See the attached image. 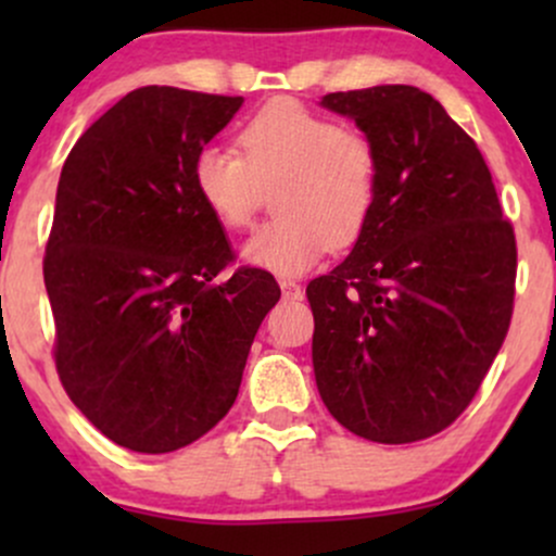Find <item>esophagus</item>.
<instances>
[{
	"instance_id": "esophagus-1",
	"label": "esophagus",
	"mask_w": 556,
	"mask_h": 556,
	"mask_svg": "<svg viewBox=\"0 0 556 556\" xmlns=\"http://www.w3.org/2000/svg\"><path fill=\"white\" fill-rule=\"evenodd\" d=\"M279 287H282L287 300H300L303 298V287H300L295 279H279Z\"/></svg>"
}]
</instances>
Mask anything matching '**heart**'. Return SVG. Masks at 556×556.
Listing matches in <instances>:
<instances>
[{"label":"heart","instance_id":"b5f03b06","mask_svg":"<svg viewBox=\"0 0 556 556\" xmlns=\"http://www.w3.org/2000/svg\"><path fill=\"white\" fill-rule=\"evenodd\" d=\"M238 151L201 149L193 159L195 195L227 229H242L274 190L269 225L248 238L242 258L277 274H303L331 251L353 248L381 193L374 138L327 114L277 99L238 127Z\"/></svg>","mask_w":556,"mask_h":556}]
</instances>
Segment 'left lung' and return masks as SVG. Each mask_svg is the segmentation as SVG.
<instances>
[{
	"label": "left lung",
	"instance_id": "left-lung-1",
	"mask_svg": "<svg viewBox=\"0 0 556 556\" xmlns=\"http://www.w3.org/2000/svg\"><path fill=\"white\" fill-rule=\"evenodd\" d=\"M381 156L371 225L305 287L324 405L348 431L410 444L455 424L507 337L518 242L476 140L431 93H327Z\"/></svg>",
	"mask_w": 556,
	"mask_h": 556
}]
</instances>
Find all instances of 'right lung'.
Masks as SVG:
<instances>
[{"label": "right lung", "mask_w": 556, "mask_h": 556, "mask_svg": "<svg viewBox=\"0 0 556 556\" xmlns=\"http://www.w3.org/2000/svg\"><path fill=\"white\" fill-rule=\"evenodd\" d=\"M240 106L242 96L136 88L62 167L43 256L54 366L75 407L125 450L162 455L212 431L282 295L256 266L220 277L235 253L190 177Z\"/></svg>", "instance_id": "1"}]
</instances>
